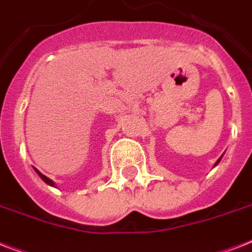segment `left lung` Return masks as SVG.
Here are the masks:
<instances>
[{"label": "left lung", "mask_w": 252, "mask_h": 252, "mask_svg": "<svg viewBox=\"0 0 252 252\" xmlns=\"http://www.w3.org/2000/svg\"><path fill=\"white\" fill-rule=\"evenodd\" d=\"M221 158H222V156H221V157H220L219 159H217V162H216V163H215V166H217V165H219V162L221 161Z\"/></svg>", "instance_id": "8db88e82"}]
</instances>
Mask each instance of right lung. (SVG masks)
Instances as JSON below:
<instances>
[{
  "label": "right lung",
  "instance_id": "obj_1",
  "mask_svg": "<svg viewBox=\"0 0 252 252\" xmlns=\"http://www.w3.org/2000/svg\"><path fill=\"white\" fill-rule=\"evenodd\" d=\"M35 170H36V168H35ZM36 172H37V175L40 176L41 179L44 180L45 183H47V184H49V186H53V187H55V183H53L52 180L49 179V178H47V176H45V175H43V174H41V172L39 171V170H36Z\"/></svg>",
  "mask_w": 252,
  "mask_h": 252
}]
</instances>
